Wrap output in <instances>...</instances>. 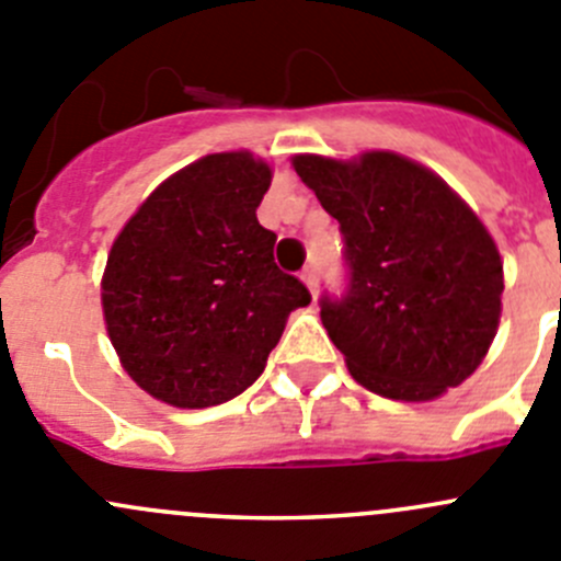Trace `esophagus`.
Here are the masks:
<instances>
[{"label":"esophagus","instance_id":"esophagus-1","mask_svg":"<svg viewBox=\"0 0 561 561\" xmlns=\"http://www.w3.org/2000/svg\"><path fill=\"white\" fill-rule=\"evenodd\" d=\"M301 279H304V285L309 287V293H312V296H314V290H318V271H314V265L304 268Z\"/></svg>","mask_w":561,"mask_h":561}]
</instances>
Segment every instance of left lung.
<instances>
[{
    "label": "left lung",
    "mask_w": 561,
    "mask_h": 561,
    "mask_svg": "<svg viewBox=\"0 0 561 561\" xmlns=\"http://www.w3.org/2000/svg\"><path fill=\"white\" fill-rule=\"evenodd\" d=\"M298 178L340 221L347 287L320 320L364 389L425 402L460 386L499 329L504 268L474 210L397 153L296 156Z\"/></svg>",
    "instance_id": "left-lung-1"
}]
</instances>
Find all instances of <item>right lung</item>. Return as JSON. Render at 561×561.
<instances>
[{
  "instance_id": "add662e5",
  "label": "right lung",
  "mask_w": 561,
  "mask_h": 561,
  "mask_svg": "<svg viewBox=\"0 0 561 561\" xmlns=\"http://www.w3.org/2000/svg\"><path fill=\"white\" fill-rule=\"evenodd\" d=\"M271 167L214 153L167 178L112 243L101 282L108 340L156 400L208 408L265 369L287 314L312 301L274 263L257 221Z\"/></svg>"
}]
</instances>
